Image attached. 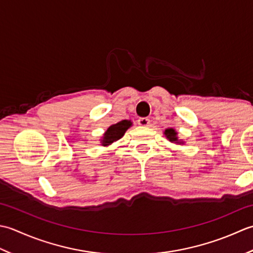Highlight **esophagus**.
Here are the masks:
<instances>
[{
  "instance_id": "obj_1",
  "label": "esophagus",
  "mask_w": 253,
  "mask_h": 253,
  "mask_svg": "<svg viewBox=\"0 0 253 253\" xmlns=\"http://www.w3.org/2000/svg\"><path fill=\"white\" fill-rule=\"evenodd\" d=\"M137 125L142 126H147L149 125V119H147V118H138Z\"/></svg>"
}]
</instances>
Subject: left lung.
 I'll return each instance as SVG.
<instances>
[{"label": "left lung", "mask_w": 253, "mask_h": 253, "mask_svg": "<svg viewBox=\"0 0 253 253\" xmlns=\"http://www.w3.org/2000/svg\"><path fill=\"white\" fill-rule=\"evenodd\" d=\"M165 135L167 136V138L168 140L170 141V142H176V143H182V142H180V141H178V137H177V133H176V131L173 130V128H167L166 131H165Z\"/></svg>", "instance_id": "left-lung-1"}]
</instances>
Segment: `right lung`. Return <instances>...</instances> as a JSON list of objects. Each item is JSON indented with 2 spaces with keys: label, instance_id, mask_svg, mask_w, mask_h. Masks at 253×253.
I'll use <instances>...</instances> for the list:
<instances>
[{
  "label": "right lung",
  "instance_id": "right-lung-1",
  "mask_svg": "<svg viewBox=\"0 0 253 253\" xmlns=\"http://www.w3.org/2000/svg\"><path fill=\"white\" fill-rule=\"evenodd\" d=\"M131 125H132L131 121L122 120L120 122L116 123V125L110 126L109 127H108L106 133L104 134V138L101 140L102 145L108 146L115 141L119 140V138H121L123 136V134L126 133L127 128L131 126Z\"/></svg>",
  "mask_w": 253,
  "mask_h": 253
}]
</instances>
